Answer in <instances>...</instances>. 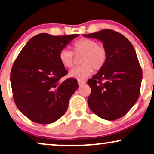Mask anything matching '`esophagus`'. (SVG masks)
<instances>
[{
	"instance_id": "esophagus-1",
	"label": "esophagus",
	"mask_w": 154,
	"mask_h": 154,
	"mask_svg": "<svg viewBox=\"0 0 154 154\" xmlns=\"http://www.w3.org/2000/svg\"><path fill=\"white\" fill-rule=\"evenodd\" d=\"M86 83L85 81H83V80H78V84L79 85H84Z\"/></svg>"
}]
</instances>
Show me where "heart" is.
<instances>
[{
  "label": "heart",
  "mask_w": 154,
  "mask_h": 154,
  "mask_svg": "<svg viewBox=\"0 0 154 154\" xmlns=\"http://www.w3.org/2000/svg\"><path fill=\"white\" fill-rule=\"evenodd\" d=\"M73 51L64 48L59 53V59L64 67L70 69L75 63L76 57L79 59L81 65L75 67L69 72L71 77L84 79L93 72L103 69L107 62V52L105 48L99 45L95 40L88 38H81L75 41L72 45Z\"/></svg>",
  "instance_id": "b5f03b06"
}]
</instances>
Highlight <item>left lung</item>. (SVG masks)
I'll return each mask as SVG.
<instances>
[{
    "label": "left lung",
    "mask_w": 154,
    "mask_h": 154,
    "mask_svg": "<svg viewBox=\"0 0 154 154\" xmlns=\"http://www.w3.org/2000/svg\"><path fill=\"white\" fill-rule=\"evenodd\" d=\"M83 36L100 40L107 52L103 69L88 80L91 88L88 106L100 118L117 120L139 97L142 69L136 51L126 37L111 29Z\"/></svg>",
    "instance_id": "left-lung-1"
}]
</instances>
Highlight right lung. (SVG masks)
<instances>
[{"instance_id": "add662e5", "label": "right lung", "mask_w": 154, "mask_h": 154, "mask_svg": "<svg viewBox=\"0 0 154 154\" xmlns=\"http://www.w3.org/2000/svg\"><path fill=\"white\" fill-rule=\"evenodd\" d=\"M77 36L36 35L15 60L11 72L13 97L18 110L31 121L52 123L67 110L78 83L74 78L60 81L68 72L61 64L59 53Z\"/></svg>"}]
</instances>
